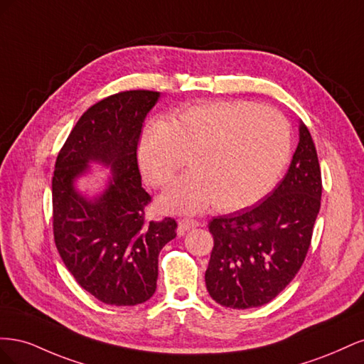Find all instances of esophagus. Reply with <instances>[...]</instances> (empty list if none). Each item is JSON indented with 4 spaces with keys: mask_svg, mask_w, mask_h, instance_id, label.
Here are the masks:
<instances>
[{
    "mask_svg": "<svg viewBox=\"0 0 364 364\" xmlns=\"http://www.w3.org/2000/svg\"><path fill=\"white\" fill-rule=\"evenodd\" d=\"M199 225H200V223L197 222V220H193V218H182V220H179L178 234H179V235H183L185 232H188V230L197 228Z\"/></svg>",
    "mask_w": 364,
    "mask_h": 364,
    "instance_id": "34e87169",
    "label": "esophagus"
}]
</instances>
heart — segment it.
Wrapping results in <instances>:
<instances>
[{"instance_id": "1", "label": "heart", "mask_w": 364, "mask_h": 364, "mask_svg": "<svg viewBox=\"0 0 364 364\" xmlns=\"http://www.w3.org/2000/svg\"><path fill=\"white\" fill-rule=\"evenodd\" d=\"M290 156V127L270 106L206 102L156 118L142 130L138 162L155 188L167 186L188 158L190 173L165 191L168 213L197 214L215 205L235 213L259 202Z\"/></svg>"}]
</instances>
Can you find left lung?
Segmentation results:
<instances>
[{"instance_id": "1", "label": "left lung", "mask_w": 364, "mask_h": 364, "mask_svg": "<svg viewBox=\"0 0 364 364\" xmlns=\"http://www.w3.org/2000/svg\"><path fill=\"white\" fill-rule=\"evenodd\" d=\"M322 174L310 130L299 123V142L287 174L264 200L209 222L214 237L206 290L228 308L246 310L274 299L299 272L321 209Z\"/></svg>"}]
</instances>
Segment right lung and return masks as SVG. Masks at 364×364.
<instances>
[{
  "label": "right lung",
  "instance_id": "1",
  "mask_svg": "<svg viewBox=\"0 0 364 364\" xmlns=\"http://www.w3.org/2000/svg\"><path fill=\"white\" fill-rule=\"evenodd\" d=\"M161 92L126 91L95 103L77 121L53 176V230L60 258L82 289L107 305L149 301L158 257L176 237V222H149L136 149L144 118ZM91 163L109 168L105 188L87 196L76 181Z\"/></svg>",
  "mask_w": 364,
  "mask_h": 364
}]
</instances>
